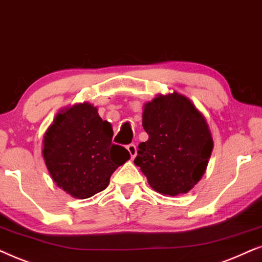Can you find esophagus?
I'll return each mask as SVG.
<instances>
[{"mask_svg":"<svg viewBox=\"0 0 262 262\" xmlns=\"http://www.w3.org/2000/svg\"><path fill=\"white\" fill-rule=\"evenodd\" d=\"M127 149H128L129 155H130V157H132V159H134L135 156H137V151H138L137 146H135L134 144H130L127 146Z\"/></svg>","mask_w":262,"mask_h":262,"instance_id":"esophagus-1","label":"esophagus"}]
</instances>
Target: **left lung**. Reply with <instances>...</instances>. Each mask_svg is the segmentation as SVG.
Instances as JSON below:
<instances>
[{
  "mask_svg": "<svg viewBox=\"0 0 262 262\" xmlns=\"http://www.w3.org/2000/svg\"><path fill=\"white\" fill-rule=\"evenodd\" d=\"M148 140L139 144L134 164L152 189L176 196L194 188L206 171L213 138L204 114L188 97L173 91L142 106Z\"/></svg>",
  "mask_w": 262,
  "mask_h": 262,
  "instance_id": "left-lung-1",
  "label": "left lung"
}]
</instances>
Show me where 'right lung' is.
Here are the masks:
<instances>
[{
  "instance_id": "add662e5",
  "label": "right lung",
  "mask_w": 262,
  "mask_h": 262,
  "mask_svg": "<svg viewBox=\"0 0 262 262\" xmlns=\"http://www.w3.org/2000/svg\"><path fill=\"white\" fill-rule=\"evenodd\" d=\"M113 125L89 102L62 107L44 133L41 156L56 186L87 199L109 186L110 177L130 155L111 144Z\"/></svg>"
}]
</instances>
